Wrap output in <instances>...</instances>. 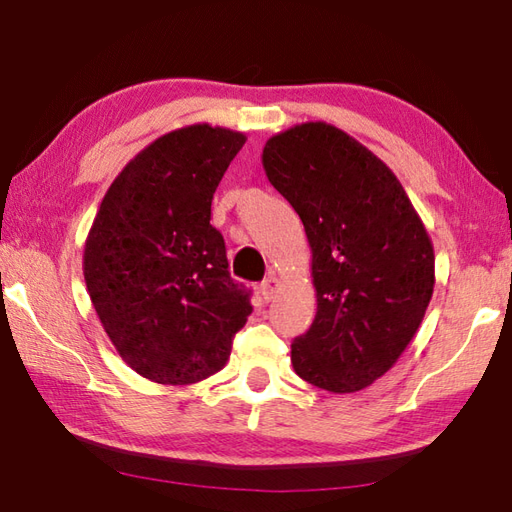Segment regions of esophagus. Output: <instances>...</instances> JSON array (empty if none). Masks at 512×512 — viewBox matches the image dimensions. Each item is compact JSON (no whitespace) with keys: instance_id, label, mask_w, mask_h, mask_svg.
<instances>
[{"instance_id":"esophagus-1","label":"esophagus","mask_w":512,"mask_h":512,"mask_svg":"<svg viewBox=\"0 0 512 512\" xmlns=\"http://www.w3.org/2000/svg\"><path fill=\"white\" fill-rule=\"evenodd\" d=\"M277 287H280V282H277V277H266V280L259 284V296H262V300L264 302H268L271 300L273 296H275V291H277Z\"/></svg>"}]
</instances>
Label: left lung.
Returning <instances> with one entry per match:
<instances>
[{"instance_id":"8db88e82","label":"left lung","mask_w":512,"mask_h":512,"mask_svg":"<svg viewBox=\"0 0 512 512\" xmlns=\"http://www.w3.org/2000/svg\"><path fill=\"white\" fill-rule=\"evenodd\" d=\"M311 246L318 311L291 343L298 375L354 393L393 368L433 293V246L395 173L325 121L273 135L262 153Z\"/></svg>"}]
</instances>
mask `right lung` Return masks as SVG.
I'll list each match as a JSON object with an SVG mask.
<instances>
[{"label":"right lung","instance_id":"right-lung-1","mask_svg":"<svg viewBox=\"0 0 512 512\" xmlns=\"http://www.w3.org/2000/svg\"><path fill=\"white\" fill-rule=\"evenodd\" d=\"M244 133L194 124L162 135L103 196L83 253L90 300L119 357L158 384L219 372L250 316L228 271L212 198Z\"/></svg>","mask_w":512,"mask_h":512}]
</instances>
